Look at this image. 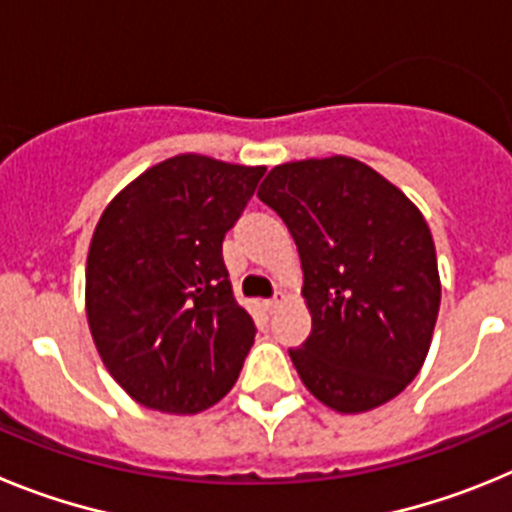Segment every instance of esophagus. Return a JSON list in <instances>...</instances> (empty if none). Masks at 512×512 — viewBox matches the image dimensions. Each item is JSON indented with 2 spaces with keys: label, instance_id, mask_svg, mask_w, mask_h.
<instances>
[{
  "label": "esophagus",
  "instance_id": "1",
  "mask_svg": "<svg viewBox=\"0 0 512 512\" xmlns=\"http://www.w3.org/2000/svg\"><path fill=\"white\" fill-rule=\"evenodd\" d=\"M282 302H284V292H277V295L271 297V300H266V310L277 312L279 307H282Z\"/></svg>",
  "mask_w": 512,
  "mask_h": 512
}]
</instances>
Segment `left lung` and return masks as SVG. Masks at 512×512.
<instances>
[{"label":"left lung","instance_id":"left-lung-1","mask_svg":"<svg viewBox=\"0 0 512 512\" xmlns=\"http://www.w3.org/2000/svg\"><path fill=\"white\" fill-rule=\"evenodd\" d=\"M259 200L300 251L312 330L289 359L302 384L338 413L390 402L418 377L441 305L425 217L348 156L274 166Z\"/></svg>","mask_w":512,"mask_h":512}]
</instances>
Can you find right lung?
I'll use <instances>...</instances> for the list:
<instances>
[{"instance_id":"1","label":"right lung","mask_w":512,"mask_h":512,"mask_svg":"<svg viewBox=\"0 0 512 512\" xmlns=\"http://www.w3.org/2000/svg\"><path fill=\"white\" fill-rule=\"evenodd\" d=\"M264 171L182 153L104 207L87 256L89 330L140 405L200 413L241 374L256 325L233 297L223 238Z\"/></svg>"}]
</instances>
